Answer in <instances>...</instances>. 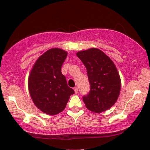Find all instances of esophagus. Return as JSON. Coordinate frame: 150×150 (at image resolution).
I'll return each instance as SVG.
<instances>
[{
    "mask_svg": "<svg viewBox=\"0 0 150 150\" xmlns=\"http://www.w3.org/2000/svg\"><path fill=\"white\" fill-rule=\"evenodd\" d=\"M74 91H75V94L78 93V88H77V86H76V87H75V88H74Z\"/></svg>",
    "mask_w": 150,
    "mask_h": 150,
    "instance_id": "esophagus-1",
    "label": "esophagus"
}]
</instances>
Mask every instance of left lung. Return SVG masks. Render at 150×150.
<instances>
[{"label":"left lung","instance_id":"left-lung-1","mask_svg":"<svg viewBox=\"0 0 150 150\" xmlns=\"http://www.w3.org/2000/svg\"><path fill=\"white\" fill-rule=\"evenodd\" d=\"M77 56L87 70L90 91L82 99L92 112H102L115 104L121 90V79L115 64L101 50L79 51Z\"/></svg>","mask_w":150,"mask_h":150}]
</instances>
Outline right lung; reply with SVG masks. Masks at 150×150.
I'll use <instances>...</instances> for the list:
<instances>
[{
	"mask_svg": "<svg viewBox=\"0 0 150 150\" xmlns=\"http://www.w3.org/2000/svg\"><path fill=\"white\" fill-rule=\"evenodd\" d=\"M67 56V52L60 49L48 50L37 59L30 73L28 84L32 100L48 115L63 111L70 96L75 93L61 72Z\"/></svg>",
	"mask_w": 150,
	"mask_h": 150,
	"instance_id": "obj_1",
	"label": "right lung"
}]
</instances>
